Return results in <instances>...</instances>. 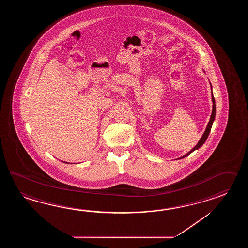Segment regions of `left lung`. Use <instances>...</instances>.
Masks as SVG:
<instances>
[{
    "mask_svg": "<svg viewBox=\"0 0 248 248\" xmlns=\"http://www.w3.org/2000/svg\"><path fill=\"white\" fill-rule=\"evenodd\" d=\"M211 88H212V86H211ZM211 93H212L213 109H212V114H211L210 120H209V122H208V124H207L206 130L204 132L203 136L201 137V140H200L199 142L197 143V145H196L195 147L193 148L192 150H190L189 153H186L185 156H183V157H181V158H185V157H187L188 155H190V153H192V152H194L195 150H198L199 148H201V146L204 144V142H206V139H207V137H208V135H209V133H210L211 131V128H212L213 122H214V121H215V118H216V101H215V97H214V95H213V92H211ZM179 158H178V159H179Z\"/></svg>",
    "mask_w": 248,
    "mask_h": 248,
    "instance_id": "8db88e82",
    "label": "left lung"
}]
</instances>
